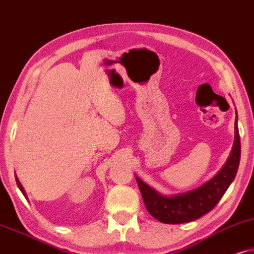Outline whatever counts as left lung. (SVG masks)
Instances as JSON below:
<instances>
[{
  "label": "left lung",
  "mask_w": 254,
  "mask_h": 254,
  "mask_svg": "<svg viewBox=\"0 0 254 254\" xmlns=\"http://www.w3.org/2000/svg\"><path fill=\"white\" fill-rule=\"evenodd\" d=\"M241 160V137L237 118L235 122V141L228 160L218 173L200 187L174 195H164L136 175V180L147 211L159 222L181 224L195 221L215 208L237 174Z\"/></svg>",
  "instance_id": "8db88e82"
}]
</instances>
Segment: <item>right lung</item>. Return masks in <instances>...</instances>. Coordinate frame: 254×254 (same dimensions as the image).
<instances>
[{
	"instance_id": "1",
	"label": "right lung",
	"mask_w": 254,
	"mask_h": 254,
	"mask_svg": "<svg viewBox=\"0 0 254 254\" xmlns=\"http://www.w3.org/2000/svg\"><path fill=\"white\" fill-rule=\"evenodd\" d=\"M15 178H16V182H17V186H18L19 190H21V191L23 192V195H24V196H25V197H26V192H25V190H24V188H23V186H22V184H21V182H19V180H18V178H17V177H16V175H15Z\"/></svg>"
}]
</instances>
